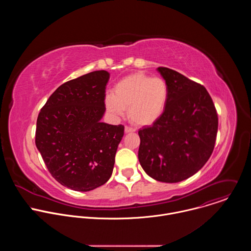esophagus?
<instances>
[{
  "label": "esophagus",
  "mask_w": 251,
  "mask_h": 251,
  "mask_svg": "<svg viewBox=\"0 0 251 251\" xmlns=\"http://www.w3.org/2000/svg\"><path fill=\"white\" fill-rule=\"evenodd\" d=\"M136 129L129 127V126H125V133H131V132H135Z\"/></svg>",
  "instance_id": "esophagus-1"
}]
</instances>
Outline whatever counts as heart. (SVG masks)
Returning a JSON list of instances; mask_svg holds the SVG:
<instances>
[{
    "instance_id": "b5f03b06",
    "label": "heart",
    "mask_w": 251,
    "mask_h": 251,
    "mask_svg": "<svg viewBox=\"0 0 251 251\" xmlns=\"http://www.w3.org/2000/svg\"><path fill=\"white\" fill-rule=\"evenodd\" d=\"M169 98L167 82L137 73L116 83L113 93L105 97L106 108L116 116H122L128 108L131 121L137 125H150L163 114Z\"/></svg>"
}]
</instances>
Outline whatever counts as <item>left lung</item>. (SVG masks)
Returning a JSON list of instances; mask_svg holds the SVG:
<instances>
[{
	"label": "left lung",
	"instance_id": "left-lung-1",
	"mask_svg": "<svg viewBox=\"0 0 251 251\" xmlns=\"http://www.w3.org/2000/svg\"><path fill=\"white\" fill-rule=\"evenodd\" d=\"M158 71L168 84V103L152 126L139 130L138 158L151 177L177 183L195 175L209 159L219 118L204 86L167 67Z\"/></svg>",
	"mask_w": 251,
	"mask_h": 251
}]
</instances>
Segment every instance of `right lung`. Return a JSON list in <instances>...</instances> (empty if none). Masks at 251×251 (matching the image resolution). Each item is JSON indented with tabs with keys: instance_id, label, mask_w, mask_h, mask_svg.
I'll return each instance as SVG.
<instances>
[{
	"instance_id": "obj_1",
	"label": "right lung",
	"mask_w": 251,
	"mask_h": 251,
	"mask_svg": "<svg viewBox=\"0 0 251 251\" xmlns=\"http://www.w3.org/2000/svg\"><path fill=\"white\" fill-rule=\"evenodd\" d=\"M109 75L96 70L61 84L38 116L35 145L50 175L74 191L94 190L113 172L124 126L100 121Z\"/></svg>"
}]
</instances>
